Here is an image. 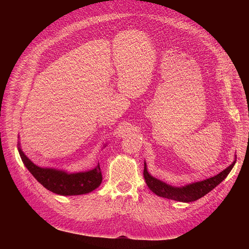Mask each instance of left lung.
<instances>
[{
	"mask_svg": "<svg viewBox=\"0 0 249 249\" xmlns=\"http://www.w3.org/2000/svg\"><path fill=\"white\" fill-rule=\"evenodd\" d=\"M236 159L237 157L235 156V161H233L228 168H225L220 173H218L217 176L200 180V182L188 184L183 187L170 186L166 183L162 182V180L152 177L147 171L146 163H144L143 176H144V179L146 182V185L149 188V190H152L155 194L158 195V196L182 202H191L205 196L207 193H209L211 190H213L216 186L219 185L222 180L228 177V175L232 169L233 165L236 163Z\"/></svg>",
	"mask_w": 249,
	"mask_h": 249,
	"instance_id": "8db88e82",
	"label": "left lung"
}]
</instances>
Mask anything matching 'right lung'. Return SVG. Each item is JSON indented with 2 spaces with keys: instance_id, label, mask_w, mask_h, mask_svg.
<instances>
[{
  "instance_id": "1",
  "label": "right lung",
  "mask_w": 249,
  "mask_h": 249,
  "mask_svg": "<svg viewBox=\"0 0 249 249\" xmlns=\"http://www.w3.org/2000/svg\"><path fill=\"white\" fill-rule=\"evenodd\" d=\"M18 149L22 163L32 176L46 188V189L59 195H80L95 190L103 180L100 164L96 167L84 171L69 173L54 168H43L35 165L21 150L18 142Z\"/></svg>"
}]
</instances>
